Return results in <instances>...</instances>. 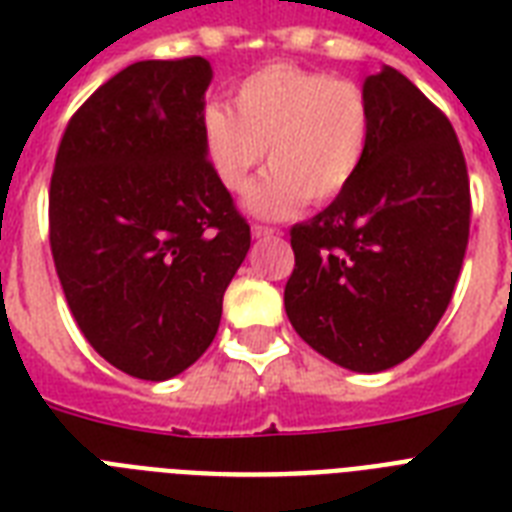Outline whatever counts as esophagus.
Instances as JSON below:
<instances>
[{"label":"esophagus","mask_w":512,"mask_h":512,"mask_svg":"<svg viewBox=\"0 0 512 512\" xmlns=\"http://www.w3.org/2000/svg\"><path fill=\"white\" fill-rule=\"evenodd\" d=\"M276 228H268V225H252V239H268V236H276Z\"/></svg>","instance_id":"34e87169"}]
</instances>
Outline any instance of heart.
<instances>
[{"label":"heart","instance_id":"b5f03b06","mask_svg":"<svg viewBox=\"0 0 512 512\" xmlns=\"http://www.w3.org/2000/svg\"><path fill=\"white\" fill-rule=\"evenodd\" d=\"M201 138L217 180L233 193L268 148L273 170L249 188L244 207L281 220L308 199L324 204L348 188L364 162L369 106L353 82L273 63L236 87L233 111L220 103L204 108Z\"/></svg>","mask_w":512,"mask_h":512}]
</instances>
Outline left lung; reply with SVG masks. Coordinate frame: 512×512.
<instances>
[{"mask_svg": "<svg viewBox=\"0 0 512 512\" xmlns=\"http://www.w3.org/2000/svg\"><path fill=\"white\" fill-rule=\"evenodd\" d=\"M364 162L324 212L292 228V327L350 372H385L428 340L452 300L470 233V185L452 124L401 71L361 87Z\"/></svg>", "mask_w": 512, "mask_h": 512, "instance_id": "left-lung-1", "label": "left lung"}]
</instances>
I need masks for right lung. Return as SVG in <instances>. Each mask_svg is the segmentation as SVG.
<instances>
[{
    "mask_svg": "<svg viewBox=\"0 0 512 512\" xmlns=\"http://www.w3.org/2000/svg\"><path fill=\"white\" fill-rule=\"evenodd\" d=\"M204 58L140 60L68 122L50 183V247L92 348L138 380L212 345L249 225L209 164Z\"/></svg>",
    "mask_w": 512,
    "mask_h": 512,
    "instance_id": "1",
    "label": "right lung"
}]
</instances>
